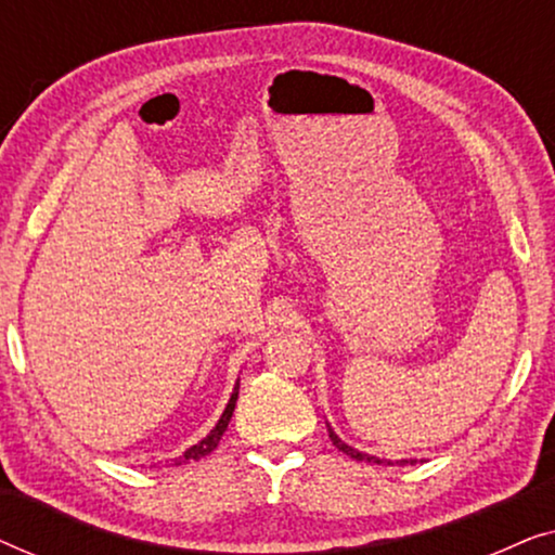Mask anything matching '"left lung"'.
I'll return each instance as SVG.
<instances>
[{
  "instance_id": "1",
  "label": "left lung",
  "mask_w": 555,
  "mask_h": 555,
  "mask_svg": "<svg viewBox=\"0 0 555 555\" xmlns=\"http://www.w3.org/2000/svg\"><path fill=\"white\" fill-rule=\"evenodd\" d=\"M328 437H331V442H333V444H336L340 452H344V454H348V457H353V460H359V462H374V465H384V462H386V465H393V462H391V460H384V457H374V454H366V452H359V450H353V447H351V444H346V442H344V439H340V437L336 435V431H333V427H331V424H328ZM414 462H416V460H397V465H414Z\"/></svg>"
}]
</instances>
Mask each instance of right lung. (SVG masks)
<instances>
[{"label": "right lung", "instance_id": "right-lung-1", "mask_svg": "<svg viewBox=\"0 0 555 555\" xmlns=\"http://www.w3.org/2000/svg\"><path fill=\"white\" fill-rule=\"evenodd\" d=\"M237 393H240V378H237V384H234V389H232V397H230V401H227V406H224L222 416H219V422L215 424V427H211L209 435L204 437L202 442H196V444L189 447V450H186L184 454H181V457L173 460V465H184V462H192V460L196 462V460L207 457V454H209L211 450H217L219 439H222V435H224V431H227V427H230V420H232L234 404H237Z\"/></svg>", "mask_w": 555, "mask_h": 555}]
</instances>
